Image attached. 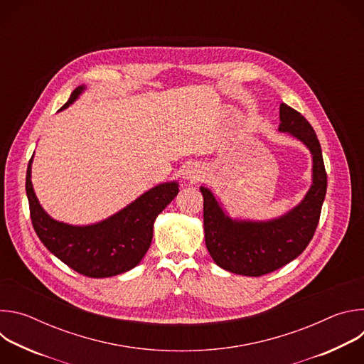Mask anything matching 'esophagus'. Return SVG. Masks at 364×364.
Masks as SVG:
<instances>
[{"label": "esophagus", "mask_w": 364, "mask_h": 364, "mask_svg": "<svg viewBox=\"0 0 364 364\" xmlns=\"http://www.w3.org/2000/svg\"><path fill=\"white\" fill-rule=\"evenodd\" d=\"M204 176L201 167L198 164H188L183 173V177L190 181V183H194V181H198L201 180Z\"/></svg>", "instance_id": "obj_1"}]
</instances>
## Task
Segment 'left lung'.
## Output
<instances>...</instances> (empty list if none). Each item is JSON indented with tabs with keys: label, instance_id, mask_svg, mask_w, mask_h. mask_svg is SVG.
I'll list each match as a JSON object with an SVG mask.
<instances>
[{
	"label": "left lung",
	"instance_id": "left-lung-1",
	"mask_svg": "<svg viewBox=\"0 0 364 364\" xmlns=\"http://www.w3.org/2000/svg\"><path fill=\"white\" fill-rule=\"evenodd\" d=\"M279 131L299 139L313 155V184L298 205L272 220L232 219L215 194H203L204 240L213 261L223 269L261 277L274 272L299 256L313 239L327 191V173L320 141L309 122L295 109L281 103Z\"/></svg>",
	"mask_w": 364,
	"mask_h": 364
}]
</instances>
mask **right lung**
Returning <instances> with one entry per match:
<instances>
[{"label": "right lung", "mask_w": 364, "mask_h": 364, "mask_svg": "<svg viewBox=\"0 0 364 364\" xmlns=\"http://www.w3.org/2000/svg\"><path fill=\"white\" fill-rule=\"evenodd\" d=\"M85 90L76 87L62 107L66 109ZM60 109V111H62ZM27 167L26 191L33 228L43 245L73 271L89 278H108L135 268L146 253L154 222L178 193L170 181L149 188L114 216L87 226H73L50 218L40 205Z\"/></svg>", "instance_id": "1"}]
</instances>
